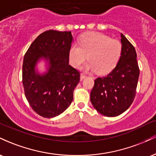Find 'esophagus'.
<instances>
[{
    "label": "esophagus",
    "instance_id": "1",
    "mask_svg": "<svg viewBox=\"0 0 156 156\" xmlns=\"http://www.w3.org/2000/svg\"><path fill=\"white\" fill-rule=\"evenodd\" d=\"M86 77H87V76H86L85 75H84V74H80V80H83L84 78H86Z\"/></svg>",
    "mask_w": 156,
    "mask_h": 156
}]
</instances>
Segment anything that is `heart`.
Masks as SVG:
<instances>
[{
	"label": "heart",
	"instance_id": "b5f03b06",
	"mask_svg": "<svg viewBox=\"0 0 156 156\" xmlns=\"http://www.w3.org/2000/svg\"><path fill=\"white\" fill-rule=\"evenodd\" d=\"M122 51V44L118 40L112 39L103 34L92 32L82 36L79 44H72L69 51V58L73 67L78 68L88 55L89 62L86 64L85 70L105 74L115 67Z\"/></svg>",
	"mask_w": 156,
	"mask_h": 156
}]
</instances>
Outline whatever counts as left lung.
Segmentation results:
<instances>
[{
	"label": "left lung",
	"mask_w": 156,
	"mask_h": 156,
	"mask_svg": "<svg viewBox=\"0 0 156 156\" xmlns=\"http://www.w3.org/2000/svg\"><path fill=\"white\" fill-rule=\"evenodd\" d=\"M122 55L115 68L106 76L94 80L90 94L94 108L106 117H117L133 103L136 92L139 68L134 47L121 34Z\"/></svg>",
	"instance_id": "8db88e82"
}]
</instances>
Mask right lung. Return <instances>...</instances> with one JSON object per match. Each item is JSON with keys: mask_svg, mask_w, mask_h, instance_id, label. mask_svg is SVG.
Returning a JSON list of instances; mask_svg holds the SVG:
<instances>
[{"mask_svg": "<svg viewBox=\"0 0 156 156\" xmlns=\"http://www.w3.org/2000/svg\"><path fill=\"white\" fill-rule=\"evenodd\" d=\"M71 31L49 30L32 42L24 55L23 84L25 95L39 115L52 118L67 109L73 100V91L80 81V73L69 64ZM41 58L48 61L47 73L35 71Z\"/></svg>", "mask_w": 156, "mask_h": 156, "instance_id": "right-lung-1", "label": "right lung"}]
</instances>
